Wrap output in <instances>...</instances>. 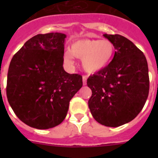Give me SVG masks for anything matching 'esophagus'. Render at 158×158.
<instances>
[{
    "instance_id": "obj_1",
    "label": "esophagus",
    "mask_w": 158,
    "mask_h": 158,
    "mask_svg": "<svg viewBox=\"0 0 158 158\" xmlns=\"http://www.w3.org/2000/svg\"><path fill=\"white\" fill-rule=\"evenodd\" d=\"M82 80H83V85H85L86 84H87V77H86V76H83Z\"/></svg>"
}]
</instances>
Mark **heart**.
Returning <instances> with one entry per match:
<instances>
[{
    "mask_svg": "<svg viewBox=\"0 0 158 158\" xmlns=\"http://www.w3.org/2000/svg\"><path fill=\"white\" fill-rule=\"evenodd\" d=\"M115 54V46L108 40L84 39L74 41L64 53V61L72 65L73 57L81 59L82 69L88 73H96L105 69Z\"/></svg>",
    "mask_w": 158,
    "mask_h": 158,
    "instance_id": "heart-1",
    "label": "heart"
}]
</instances>
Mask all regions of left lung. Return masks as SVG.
Segmentation results:
<instances>
[{
  "mask_svg": "<svg viewBox=\"0 0 158 158\" xmlns=\"http://www.w3.org/2000/svg\"><path fill=\"white\" fill-rule=\"evenodd\" d=\"M115 46V54L105 69L87 80L92 90L89 107L93 118L106 127L131 122L144 107L150 90L144 54L120 35L104 34Z\"/></svg>",
  "mask_w": 158,
  "mask_h": 158,
  "instance_id": "left-lung-1",
  "label": "left lung"
}]
</instances>
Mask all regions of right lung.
I'll return each instance as SVG.
<instances>
[{
    "label": "right lung",
    "mask_w": 158,
    "mask_h": 158,
    "mask_svg": "<svg viewBox=\"0 0 158 158\" xmlns=\"http://www.w3.org/2000/svg\"><path fill=\"white\" fill-rule=\"evenodd\" d=\"M66 35L39 34L12 58L7 77L8 101L16 116L36 129H49L65 119L69 101L82 87V77L63 69Z\"/></svg>",
    "instance_id": "obj_1"
}]
</instances>
